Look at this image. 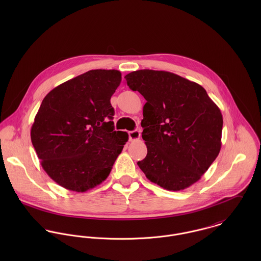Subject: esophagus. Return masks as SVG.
<instances>
[{
    "label": "esophagus",
    "mask_w": 261,
    "mask_h": 261,
    "mask_svg": "<svg viewBox=\"0 0 261 261\" xmlns=\"http://www.w3.org/2000/svg\"><path fill=\"white\" fill-rule=\"evenodd\" d=\"M128 137L130 141H135V140H139L141 138V132L139 129H135L128 133Z\"/></svg>",
    "instance_id": "1"
}]
</instances>
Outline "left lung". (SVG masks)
<instances>
[{
	"instance_id": "1",
	"label": "left lung",
	"mask_w": 261,
	"mask_h": 261,
	"mask_svg": "<svg viewBox=\"0 0 261 261\" xmlns=\"http://www.w3.org/2000/svg\"><path fill=\"white\" fill-rule=\"evenodd\" d=\"M124 78L147 100L141 124L148 153L138 162L140 169L166 190L192 186L221 149L219 108L201 85L168 71L143 69Z\"/></svg>"
}]
</instances>
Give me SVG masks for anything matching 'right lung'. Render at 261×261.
I'll list each match as a JSON object with an SVG mask.
<instances>
[{"instance_id": "1", "label": "right lung", "mask_w": 261, "mask_h": 261, "mask_svg": "<svg viewBox=\"0 0 261 261\" xmlns=\"http://www.w3.org/2000/svg\"><path fill=\"white\" fill-rule=\"evenodd\" d=\"M120 81L118 70H89L44 97L31 141L42 168L58 185L82 193L109 177L128 140L112 121L111 97Z\"/></svg>"}]
</instances>
